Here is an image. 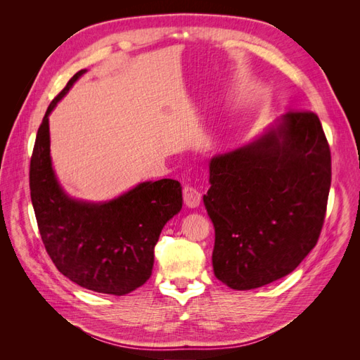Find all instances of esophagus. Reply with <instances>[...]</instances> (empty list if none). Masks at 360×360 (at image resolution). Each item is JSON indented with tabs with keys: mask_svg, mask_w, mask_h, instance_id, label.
Returning a JSON list of instances; mask_svg holds the SVG:
<instances>
[{
	"mask_svg": "<svg viewBox=\"0 0 360 360\" xmlns=\"http://www.w3.org/2000/svg\"><path fill=\"white\" fill-rule=\"evenodd\" d=\"M183 200H184V204H186L189 209H197L201 202V193L195 188L188 186L186 184V186L183 188Z\"/></svg>",
	"mask_w": 360,
	"mask_h": 360,
	"instance_id": "esophagus-1",
	"label": "esophagus"
}]
</instances>
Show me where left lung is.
Returning a JSON list of instances; mask_svg holds the SVG:
<instances>
[{"label": "left lung", "instance_id": "obj_1", "mask_svg": "<svg viewBox=\"0 0 360 360\" xmlns=\"http://www.w3.org/2000/svg\"><path fill=\"white\" fill-rule=\"evenodd\" d=\"M202 197L214 226V276L252 290L290 275L314 246L330 189V150L314 112L281 115L212 158Z\"/></svg>", "mask_w": 360, "mask_h": 360}]
</instances>
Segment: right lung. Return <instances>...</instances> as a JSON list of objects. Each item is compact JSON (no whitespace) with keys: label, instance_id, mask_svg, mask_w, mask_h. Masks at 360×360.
<instances>
[{"label":"right lung","instance_id":"add662e5","mask_svg":"<svg viewBox=\"0 0 360 360\" xmlns=\"http://www.w3.org/2000/svg\"><path fill=\"white\" fill-rule=\"evenodd\" d=\"M86 69L51 102L37 130L30 165L31 201L51 259L75 284L124 296L151 276L162 228L183 205L177 180L138 183L106 201L73 198L52 167L49 115Z\"/></svg>","mask_w":360,"mask_h":360}]
</instances>
